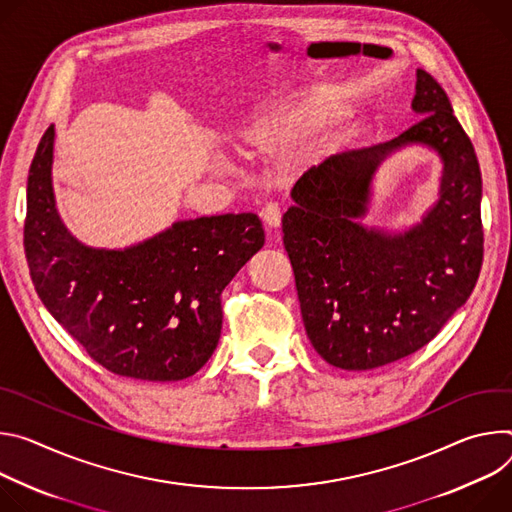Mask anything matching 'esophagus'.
Listing matches in <instances>:
<instances>
[{"instance_id":"obj_1","label":"esophagus","mask_w":512,"mask_h":512,"mask_svg":"<svg viewBox=\"0 0 512 512\" xmlns=\"http://www.w3.org/2000/svg\"><path fill=\"white\" fill-rule=\"evenodd\" d=\"M260 217H262V221L270 227V230H276V227L280 225V217H282L278 203H274V201L266 203V205L260 209Z\"/></svg>"}]
</instances>
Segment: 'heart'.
Masks as SVG:
<instances>
[{"instance_id": "obj_1", "label": "heart", "mask_w": 512, "mask_h": 512, "mask_svg": "<svg viewBox=\"0 0 512 512\" xmlns=\"http://www.w3.org/2000/svg\"><path fill=\"white\" fill-rule=\"evenodd\" d=\"M344 116L346 103L339 101L335 93H317L299 103L282 107L276 116L256 126L248 136V144L254 150H270L282 140L317 130Z\"/></svg>"}]
</instances>
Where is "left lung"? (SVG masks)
Segmentation results:
<instances>
[{
  "instance_id": "left-lung-1",
  "label": "left lung",
  "mask_w": 512,
  "mask_h": 512,
  "mask_svg": "<svg viewBox=\"0 0 512 512\" xmlns=\"http://www.w3.org/2000/svg\"><path fill=\"white\" fill-rule=\"evenodd\" d=\"M415 89L417 124L305 170L282 217L307 337L335 368L370 370L415 354L468 301L480 276L482 175L472 140L429 73L417 71ZM415 141L444 158L438 205L405 235L366 231L355 219L365 212L375 166Z\"/></svg>"
}]
</instances>
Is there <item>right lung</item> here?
<instances>
[{
	"mask_svg": "<svg viewBox=\"0 0 512 512\" xmlns=\"http://www.w3.org/2000/svg\"><path fill=\"white\" fill-rule=\"evenodd\" d=\"M48 126L28 173L24 252L34 289L105 370L152 382L193 376L221 333V293L264 246L254 213L177 221L120 250L79 244L54 207Z\"/></svg>",
	"mask_w": 512,
	"mask_h": 512,
	"instance_id": "obj_1",
	"label": "right lung"
}]
</instances>
